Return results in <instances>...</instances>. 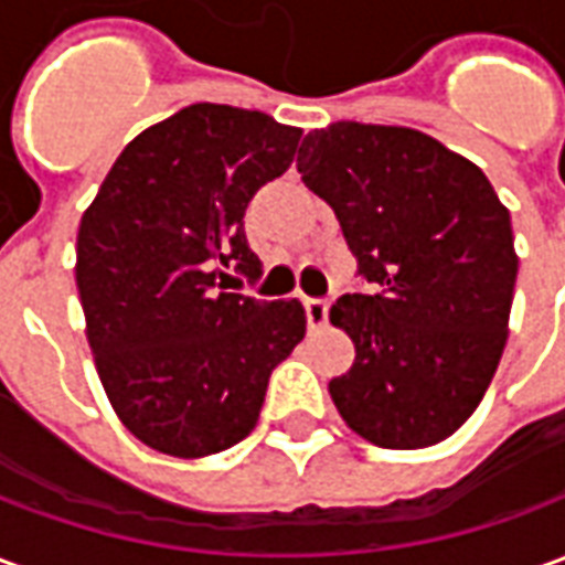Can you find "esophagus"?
<instances>
[{"label": "esophagus", "mask_w": 565, "mask_h": 565, "mask_svg": "<svg viewBox=\"0 0 565 565\" xmlns=\"http://www.w3.org/2000/svg\"><path fill=\"white\" fill-rule=\"evenodd\" d=\"M306 320L308 330H323L327 327V315H330V306L323 299H306Z\"/></svg>", "instance_id": "34e87169"}]
</instances>
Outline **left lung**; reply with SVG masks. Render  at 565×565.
<instances>
[{
  "instance_id": "left-lung-1",
  "label": "left lung",
  "mask_w": 565,
  "mask_h": 565,
  "mask_svg": "<svg viewBox=\"0 0 565 565\" xmlns=\"http://www.w3.org/2000/svg\"><path fill=\"white\" fill-rule=\"evenodd\" d=\"M296 169L375 284L330 308L356 351L330 381L339 415L379 448L445 441L478 408L509 339V209L472 160L412 127L311 129Z\"/></svg>"
}]
</instances>
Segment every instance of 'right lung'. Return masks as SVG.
Returning a JSON list of instances; mask_svg holds the SVG:
<instances>
[{
	"label": "right lung",
	"mask_w": 565,
	"mask_h": 565,
	"mask_svg": "<svg viewBox=\"0 0 565 565\" xmlns=\"http://www.w3.org/2000/svg\"><path fill=\"white\" fill-rule=\"evenodd\" d=\"M302 129L196 103L129 141L84 211L75 281L105 396L148 448L196 460L257 426L271 369L306 335L296 299L226 294L263 271L245 209Z\"/></svg>",
	"instance_id": "add662e5"
}]
</instances>
